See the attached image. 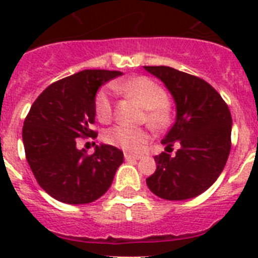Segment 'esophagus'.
<instances>
[{
	"label": "esophagus",
	"mask_w": 258,
	"mask_h": 258,
	"mask_svg": "<svg viewBox=\"0 0 258 258\" xmlns=\"http://www.w3.org/2000/svg\"><path fill=\"white\" fill-rule=\"evenodd\" d=\"M125 161H138V159H141L139 155H131V154H124Z\"/></svg>",
	"instance_id": "34e87169"
}]
</instances>
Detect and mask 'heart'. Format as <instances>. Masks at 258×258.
Instances as JSON below:
<instances>
[{
	"label": "heart",
	"mask_w": 258,
	"mask_h": 258,
	"mask_svg": "<svg viewBox=\"0 0 258 258\" xmlns=\"http://www.w3.org/2000/svg\"><path fill=\"white\" fill-rule=\"evenodd\" d=\"M127 95L134 97L146 108V121L153 128H166L171 123L172 112L166 89L154 82L153 79L139 76L127 82L116 84ZM95 115L100 121H108L112 117V101L109 87L101 88L95 96ZM149 133L145 128H133L127 125H115L104 134V141L108 145L124 150L127 153H138L149 141Z\"/></svg>",
	"instance_id": "obj_1"
}]
</instances>
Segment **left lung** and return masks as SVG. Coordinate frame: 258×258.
<instances>
[{
  "label": "left lung",
  "instance_id": "1",
  "mask_svg": "<svg viewBox=\"0 0 258 258\" xmlns=\"http://www.w3.org/2000/svg\"><path fill=\"white\" fill-rule=\"evenodd\" d=\"M169 89L176 117L162 143L166 151L179 146L175 157H154L157 170L146 179L151 191L167 201L190 200L206 191L224 170L230 153L232 115L209 83L171 67H145Z\"/></svg>",
  "mask_w": 258,
  "mask_h": 258
}]
</instances>
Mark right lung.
<instances>
[{
    "label": "right lung",
    "mask_w": 258,
    "mask_h": 258,
    "mask_svg": "<svg viewBox=\"0 0 258 258\" xmlns=\"http://www.w3.org/2000/svg\"><path fill=\"white\" fill-rule=\"evenodd\" d=\"M119 71L86 70L50 84L34 100L22 127L26 161L38 184L54 200L89 204L112 183L123 153L109 145L92 155L76 147L78 138H93L97 89Z\"/></svg>",
    "instance_id": "obj_1"
}]
</instances>
